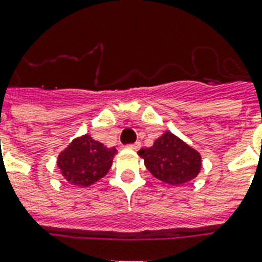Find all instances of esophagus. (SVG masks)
Listing matches in <instances>:
<instances>
[{
	"instance_id": "obj_1",
	"label": "esophagus",
	"mask_w": 262,
	"mask_h": 262,
	"mask_svg": "<svg viewBox=\"0 0 262 262\" xmlns=\"http://www.w3.org/2000/svg\"><path fill=\"white\" fill-rule=\"evenodd\" d=\"M140 147H141V144H140L139 141L135 144H129V145H126V148H129V149H133V151H137Z\"/></svg>"
}]
</instances>
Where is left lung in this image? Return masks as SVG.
<instances>
[{"instance_id":"1","label":"left lung","mask_w":262,"mask_h":262,"mask_svg":"<svg viewBox=\"0 0 262 262\" xmlns=\"http://www.w3.org/2000/svg\"><path fill=\"white\" fill-rule=\"evenodd\" d=\"M139 155L155 178L172 186L194 179L201 170V155L171 132H164L151 148L140 149Z\"/></svg>"}]
</instances>
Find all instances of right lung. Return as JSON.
<instances>
[{
  "label": "right lung",
  "mask_w": 262,
  "mask_h": 262,
  "mask_svg": "<svg viewBox=\"0 0 262 262\" xmlns=\"http://www.w3.org/2000/svg\"><path fill=\"white\" fill-rule=\"evenodd\" d=\"M115 152V148L104 147L90 135H84L59 154L57 166L68 182L87 187L108 172Z\"/></svg>",
  "instance_id": "obj_1"
}]
</instances>
